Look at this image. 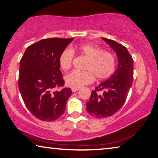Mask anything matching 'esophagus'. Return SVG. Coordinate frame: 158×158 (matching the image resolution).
Wrapping results in <instances>:
<instances>
[{"instance_id": "esophagus-1", "label": "esophagus", "mask_w": 158, "mask_h": 158, "mask_svg": "<svg viewBox=\"0 0 158 158\" xmlns=\"http://www.w3.org/2000/svg\"><path fill=\"white\" fill-rule=\"evenodd\" d=\"M78 89H79V88H72V89H71L72 92H76Z\"/></svg>"}]
</instances>
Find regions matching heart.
Segmentation results:
<instances>
[{
    "label": "heart",
    "mask_w": 158,
    "mask_h": 158,
    "mask_svg": "<svg viewBox=\"0 0 158 158\" xmlns=\"http://www.w3.org/2000/svg\"><path fill=\"white\" fill-rule=\"evenodd\" d=\"M74 52L87 58V60L83 67L85 71H73L65 76L64 80L67 86L80 88L83 85L92 83L94 77L98 81H103L114 73L115 57L113 54L88 44L64 50L59 57L60 66L64 71L71 68Z\"/></svg>",
    "instance_id": "1"
}]
</instances>
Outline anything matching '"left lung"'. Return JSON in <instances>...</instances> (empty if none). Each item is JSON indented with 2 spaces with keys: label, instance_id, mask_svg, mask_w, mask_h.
I'll return each mask as SVG.
<instances>
[{
  "label": "left lung",
  "instance_id": "8db88e82",
  "mask_svg": "<svg viewBox=\"0 0 158 158\" xmlns=\"http://www.w3.org/2000/svg\"><path fill=\"white\" fill-rule=\"evenodd\" d=\"M103 40L114 50L118 64L112 76L92 91L86 103L87 112L98 118L111 117L121 108L133 81V59L128 50L117 41L106 38ZM101 90L103 93L101 95Z\"/></svg>",
  "mask_w": 158,
  "mask_h": 158
}]
</instances>
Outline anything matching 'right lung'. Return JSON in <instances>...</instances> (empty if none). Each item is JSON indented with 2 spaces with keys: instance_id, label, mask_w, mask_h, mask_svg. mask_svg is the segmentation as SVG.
I'll return each mask as SVG.
<instances>
[{
  "instance_id": "add662e5",
  "label": "right lung",
  "mask_w": 158,
  "mask_h": 158,
  "mask_svg": "<svg viewBox=\"0 0 158 158\" xmlns=\"http://www.w3.org/2000/svg\"><path fill=\"white\" fill-rule=\"evenodd\" d=\"M73 38L44 39L26 48L20 60L19 89L31 114L44 121L61 117L71 95L60 70L59 57ZM62 87L60 90L57 89Z\"/></svg>"
}]
</instances>
